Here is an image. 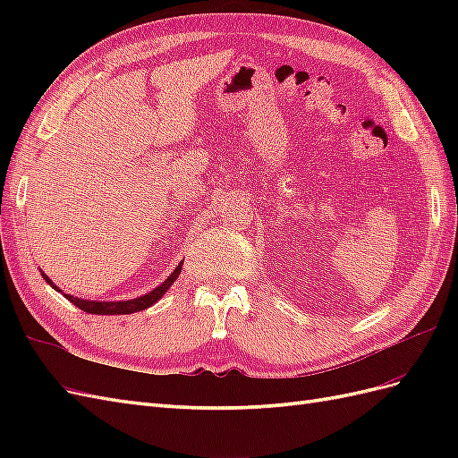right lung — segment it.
Here are the masks:
<instances>
[{
  "instance_id": "obj_1",
  "label": "right lung",
  "mask_w": 458,
  "mask_h": 458,
  "mask_svg": "<svg viewBox=\"0 0 458 458\" xmlns=\"http://www.w3.org/2000/svg\"><path fill=\"white\" fill-rule=\"evenodd\" d=\"M182 267H183V261L177 263V267L172 271V275L165 279L164 283H160L157 288H152L150 293L143 294V296H137V298H131V300H120V301H99V300H81V298H76L72 294H63L68 301H72L76 308H80L81 311L86 313H91V315H130V313H135V311H143L147 308H150L152 303H157L165 293H168V288L177 281L179 273H182ZM41 271V269H39ZM41 276H44L46 283L51 284L57 293H63V290L53 284V281L49 279V276L41 271Z\"/></svg>"
}]
</instances>
